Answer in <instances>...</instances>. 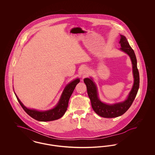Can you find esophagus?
<instances>
[{
    "label": "esophagus",
    "mask_w": 155,
    "mask_h": 155,
    "mask_svg": "<svg viewBox=\"0 0 155 155\" xmlns=\"http://www.w3.org/2000/svg\"><path fill=\"white\" fill-rule=\"evenodd\" d=\"M87 73H87V71L85 69H84V70H83V71H82V74L85 75L87 74Z\"/></svg>",
    "instance_id": "esophagus-1"
}]
</instances>
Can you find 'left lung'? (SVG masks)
<instances>
[{
	"instance_id": "8db88e82",
	"label": "left lung",
	"mask_w": 155,
	"mask_h": 155,
	"mask_svg": "<svg viewBox=\"0 0 155 155\" xmlns=\"http://www.w3.org/2000/svg\"><path fill=\"white\" fill-rule=\"evenodd\" d=\"M120 50L126 53L130 58L133 64V73L134 82L133 88L124 102L115 104H106L100 101L98 97L97 90L95 83L92 78H86L84 80L87 89L89 97L91 100L93 110L99 116L105 118H114L123 115L130 107L137 94L140 87V74L137 68L136 56L132 48L130 46L127 38L120 35Z\"/></svg>"
}]
</instances>
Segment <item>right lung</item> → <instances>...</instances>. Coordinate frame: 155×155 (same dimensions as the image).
Segmentation results:
<instances>
[{
	"label": "right lung",
	"instance_id": "right-lung-1",
	"mask_svg": "<svg viewBox=\"0 0 155 155\" xmlns=\"http://www.w3.org/2000/svg\"><path fill=\"white\" fill-rule=\"evenodd\" d=\"M80 79L77 78L70 82L64 89L59 102L57 105L52 109L46 111H38L34 109H30L26 107L15 95L22 109L32 118L39 121H50L61 118L66 113L68 107L70 97L74 91L77 84L80 82Z\"/></svg>",
	"mask_w": 155,
	"mask_h": 155
}]
</instances>
